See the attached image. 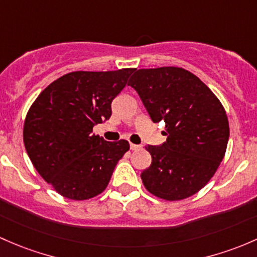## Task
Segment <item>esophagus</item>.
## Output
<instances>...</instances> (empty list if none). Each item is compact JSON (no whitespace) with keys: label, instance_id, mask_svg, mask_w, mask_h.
Segmentation results:
<instances>
[{"label":"esophagus","instance_id":"34e87169","mask_svg":"<svg viewBox=\"0 0 257 257\" xmlns=\"http://www.w3.org/2000/svg\"><path fill=\"white\" fill-rule=\"evenodd\" d=\"M130 148H131L132 151H136V150H140L141 146L140 145H135V144H130Z\"/></svg>","mask_w":257,"mask_h":257}]
</instances>
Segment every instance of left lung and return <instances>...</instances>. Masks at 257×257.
<instances>
[{
    "label": "left lung",
    "mask_w": 257,
    "mask_h": 257,
    "mask_svg": "<svg viewBox=\"0 0 257 257\" xmlns=\"http://www.w3.org/2000/svg\"><path fill=\"white\" fill-rule=\"evenodd\" d=\"M153 122L165 121L167 141L148 145L152 163L141 173L150 193L182 200L210 181L225 155L226 112L198 76L183 68L139 69L128 80Z\"/></svg>",
    "instance_id": "obj_1"
}]
</instances>
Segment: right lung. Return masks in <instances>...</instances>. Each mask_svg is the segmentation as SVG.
I'll use <instances>...</instances> for the list:
<instances>
[{
	"label": "right lung",
	"instance_id": "add662e5",
	"mask_svg": "<svg viewBox=\"0 0 257 257\" xmlns=\"http://www.w3.org/2000/svg\"><path fill=\"white\" fill-rule=\"evenodd\" d=\"M132 68L73 71L39 94L28 110L23 141L34 168L65 198L85 200L102 193L126 140L105 141L92 127L111 116V102L127 84Z\"/></svg>",
	"mask_w": 257,
	"mask_h": 257
}]
</instances>
